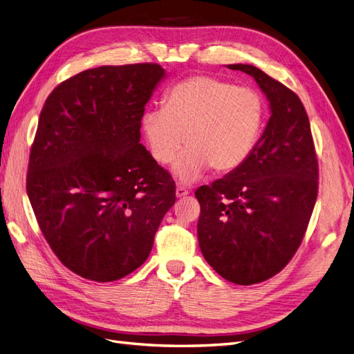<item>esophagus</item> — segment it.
<instances>
[{
    "label": "esophagus",
    "instance_id": "1",
    "mask_svg": "<svg viewBox=\"0 0 354 354\" xmlns=\"http://www.w3.org/2000/svg\"><path fill=\"white\" fill-rule=\"evenodd\" d=\"M176 195H177V198H185V196L189 195V190H187L186 187L178 186V187L176 189Z\"/></svg>",
    "mask_w": 354,
    "mask_h": 354
}]
</instances>
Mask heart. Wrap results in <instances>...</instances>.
<instances>
[{
  "label": "heart",
  "instance_id": "heart-1",
  "mask_svg": "<svg viewBox=\"0 0 354 354\" xmlns=\"http://www.w3.org/2000/svg\"><path fill=\"white\" fill-rule=\"evenodd\" d=\"M266 113V100L257 90L194 75L165 93L162 109L143 115L142 131L160 165L176 158L183 142L187 145L173 174L181 183H192L209 167L224 174L243 165L260 140Z\"/></svg>",
  "mask_w": 354,
  "mask_h": 354
}]
</instances>
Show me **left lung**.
<instances>
[{
    "instance_id": "8db88e82",
    "label": "left lung",
    "mask_w": 354,
    "mask_h": 354,
    "mask_svg": "<svg viewBox=\"0 0 354 354\" xmlns=\"http://www.w3.org/2000/svg\"><path fill=\"white\" fill-rule=\"evenodd\" d=\"M227 68L251 75L272 115L246 162L195 192L198 241L221 277L252 285L279 273L297 252L316 203L319 167L298 95L252 65Z\"/></svg>"
}]
</instances>
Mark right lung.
<instances>
[{
  "instance_id": "add662e5",
  "label": "right lung",
  "mask_w": 354,
  "mask_h": 354,
  "mask_svg": "<svg viewBox=\"0 0 354 354\" xmlns=\"http://www.w3.org/2000/svg\"><path fill=\"white\" fill-rule=\"evenodd\" d=\"M165 71L100 66L63 81L41 111L26 190L69 270L112 282L140 267L176 202V185L140 143L145 106Z\"/></svg>"
}]
</instances>
